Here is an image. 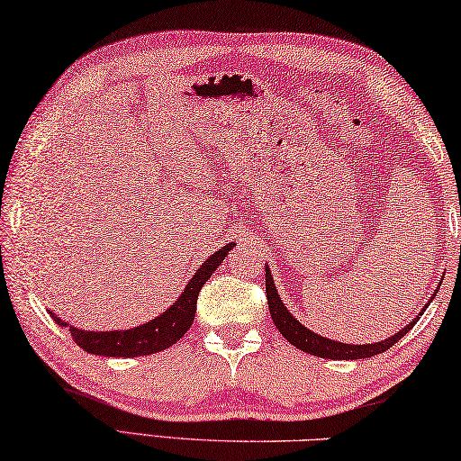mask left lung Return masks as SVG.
<instances>
[{"label":"left lung","instance_id":"8db88e82","mask_svg":"<svg viewBox=\"0 0 461 461\" xmlns=\"http://www.w3.org/2000/svg\"><path fill=\"white\" fill-rule=\"evenodd\" d=\"M439 285H437V290H439ZM266 292H267L269 314H271V319H274L276 329L280 330L284 339H288V341L294 347H298L300 351L311 353V356L322 357V359H366V357L380 356V353L388 351L392 345L401 341V339L409 333V330L414 327V324H417V321L422 316V311H427V306H429V302H427L425 308L419 312L417 319H412L404 329H401L398 333H394L388 339H384V341L366 343V345H361V343L351 345V343H341V341H333V339L322 337L319 333H314V330H311L308 327H304L300 321H296V316H294L288 308L284 306L280 294H277V290H276V284H274V277H271L269 266H266Z\"/></svg>","mask_w":461,"mask_h":461}]
</instances>
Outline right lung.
I'll return each mask as SVG.
<instances>
[{"label": "right lung", "instance_id": "right-lung-1", "mask_svg": "<svg viewBox=\"0 0 461 461\" xmlns=\"http://www.w3.org/2000/svg\"><path fill=\"white\" fill-rule=\"evenodd\" d=\"M232 247H235V243H229L210 255V258L195 269L192 280L187 282L184 292L179 294V298L173 302L167 311L155 316L153 321L139 324V327L122 330H86L59 319L55 312L49 311V314L55 319L57 324H60V327H67L71 330L73 341L77 343L81 349L94 353V356L140 357L169 349V347L173 343H177L179 339L187 333V329L192 327L195 316V302H198L202 285L210 280V276L218 269V266L224 261Z\"/></svg>", "mask_w": 461, "mask_h": 461}]
</instances>
